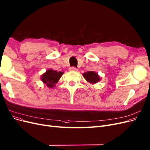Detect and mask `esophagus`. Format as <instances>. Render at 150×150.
Wrapping results in <instances>:
<instances>
[{
	"label": "esophagus",
	"instance_id": "obj_1",
	"mask_svg": "<svg viewBox=\"0 0 150 150\" xmlns=\"http://www.w3.org/2000/svg\"><path fill=\"white\" fill-rule=\"evenodd\" d=\"M69 71H73V72H77V71H78V69H77V68H74V67H71V68H70L69 69Z\"/></svg>",
	"mask_w": 150,
	"mask_h": 150
}]
</instances>
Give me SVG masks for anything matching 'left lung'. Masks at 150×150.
I'll return each mask as SVG.
<instances>
[{"mask_svg":"<svg viewBox=\"0 0 150 150\" xmlns=\"http://www.w3.org/2000/svg\"><path fill=\"white\" fill-rule=\"evenodd\" d=\"M84 79L90 84H94L100 81L99 75L95 71H87L82 74Z\"/></svg>","mask_w":150,"mask_h":150,"instance_id":"obj_1","label":"left lung"}]
</instances>
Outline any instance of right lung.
I'll return each instance as SVG.
<instances>
[{"instance_id":"add662e5","label":"right lung","mask_w":150,"mask_h":150,"mask_svg":"<svg viewBox=\"0 0 150 150\" xmlns=\"http://www.w3.org/2000/svg\"><path fill=\"white\" fill-rule=\"evenodd\" d=\"M63 73V72H58L57 71L50 69L42 75L41 79L48 87L53 88V87L55 86V84L58 82Z\"/></svg>"}]
</instances>
